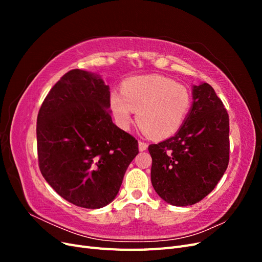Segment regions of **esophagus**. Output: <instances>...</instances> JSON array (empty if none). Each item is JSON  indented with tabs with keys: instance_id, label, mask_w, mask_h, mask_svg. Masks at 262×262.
<instances>
[{
	"instance_id": "esophagus-1",
	"label": "esophagus",
	"mask_w": 262,
	"mask_h": 262,
	"mask_svg": "<svg viewBox=\"0 0 262 262\" xmlns=\"http://www.w3.org/2000/svg\"><path fill=\"white\" fill-rule=\"evenodd\" d=\"M147 144L145 143V142H142V141H139V149L141 150V152H143V150H146L147 149Z\"/></svg>"
}]
</instances>
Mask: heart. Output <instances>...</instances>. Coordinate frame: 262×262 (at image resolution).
<instances>
[{
	"label": "heart",
	"mask_w": 262,
	"mask_h": 262,
	"mask_svg": "<svg viewBox=\"0 0 262 262\" xmlns=\"http://www.w3.org/2000/svg\"><path fill=\"white\" fill-rule=\"evenodd\" d=\"M191 107V94L186 86L162 75L134 76L126 80L121 94L110 95V108L117 123L128 129L132 112L139 125L157 140L173 136L184 124Z\"/></svg>",
	"instance_id": "1"
}]
</instances>
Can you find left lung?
I'll use <instances>...</instances> for the list:
<instances>
[{
    "instance_id": "obj_1",
    "label": "left lung",
    "mask_w": 262,
    "mask_h": 262,
    "mask_svg": "<svg viewBox=\"0 0 262 262\" xmlns=\"http://www.w3.org/2000/svg\"><path fill=\"white\" fill-rule=\"evenodd\" d=\"M229 119L208 83L192 86V105L173 137L150 144V180L156 193L176 207L201 201L223 177L229 158Z\"/></svg>"
}]
</instances>
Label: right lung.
<instances>
[{
	"mask_svg": "<svg viewBox=\"0 0 262 262\" xmlns=\"http://www.w3.org/2000/svg\"><path fill=\"white\" fill-rule=\"evenodd\" d=\"M109 85L75 69L47 95L37 118L39 168L63 199L100 209L117 196L138 141L113 122Z\"/></svg>",
	"mask_w": 262,
	"mask_h": 262,
	"instance_id": "obj_1",
	"label": "right lung"
}]
</instances>
